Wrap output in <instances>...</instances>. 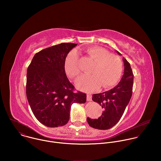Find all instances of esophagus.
Returning <instances> with one entry per match:
<instances>
[{
	"mask_svg": "<svg viewBox=\"0 0 161 161\" xmlns=\"http://www.w3.org/2000/svg\"><path fill=\"white\" fill-rule=\"evenodd\" d=\"M86 100L88 101H92V96L90 94H87L86 95Z\"/></svg>",
	"mask_w": 161,
	"mask_h": 161,
	"instance_id": "34e87169",
	"label": "esophagus"
}]
</instances>
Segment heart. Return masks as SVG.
<instances>
[{"mask_svg":"<svg viewBox=\"0 0 161 161\" xmlns=\"http://www.w3.org/2000/svg\"><path fill=\"white\" fill-rule=\"evenodd\" d=\"M86 53L95 63L90 71L92 75H84L76 80L78 88L92 92L101 85L103 88H109L119 82L123 71V63L119 56L98 47L87 49ZM65 69L67 75L72 78L81 73V69L76 51L72 50L67 56Z\"/></svg>","mask_w":161,"mask_h":161,"instance_id":"obj_1","label":"heart"}]
</instances>
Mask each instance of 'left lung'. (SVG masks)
<instances>
[{"label": "left lung", "mask_w": 161, "mask_h": 161, "mask_svg": "<svg viewBox=\"0 0 161 161\" xmlns=\"http://www.w3.org/2000/svg\"><path fill=\"white\" fill-rule=\"evenodd\" d=\"M117 53L121 55L118 51ZM123 62L124 72L119 84L108 91L92 95V101L101 106L103 112L98 119L87 117V122L92 127L106 130L115 125L122 117L130 101L132 94L134 75L128 61L123 58Z\"/></svg>", "instance_id": "1"}]
</instances>
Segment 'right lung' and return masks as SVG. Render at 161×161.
<instances>
[{
    "instance_id": "right-lung-1",
    "label": "right lung",
    "mask_w": 161,
    "mask_h": 161,
    "mask_svg": "<svg viewBox=\"0 0 161 161\" xmlns=\"http://www.w3.org/2000/svg\"><path fill=\"white\" fill-rule=\"evenodd\" d=\"M77 44L61 43L34 56L27 69L26 94L37 120L49 127L65 125L72 104L85 103L86 95L78 91L67 78L65 61Z\"/></svg>"
}]
</instances>
